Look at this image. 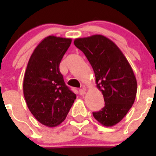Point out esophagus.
Masks as SVG:
<instances>
[{
    "instance_id": "1",
    "label": "esophagus",
    "mask_w": 156,
    "mask_h": 156,
    "mask_svg": "<svg viewBox=\"0 0 156 156\" xmlns=\"http://www.w3.org/2000/svg\"><path fill=\"white\" fill-rule=\"evenodd\" d=\"M87 91V89L86 88H82V89H80L79 92H80V95H84L86 94Z\"/></svg>"
}]
</instances>
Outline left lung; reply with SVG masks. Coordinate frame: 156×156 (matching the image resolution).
Masks as SVG:
<instances>
[{
  "mask_svg": "<svg viewBox=\"0 0 156 156\" xmlns=\"http://www.w3.org/2000/svg\"><path fill=\"white\" fill-rule=\"evenodd\" d=\"M74 44L91 65L97 87L104 97L105 106L93 112L94 119L108 127L117 124L130 109L137 94L131 66L115 43L105 36L77 38Z\"/></svg>",
  "mask_w": 156,
  "mask_h": 156,
  "instance_id": "left-lung-1",
  "label": "left lung"
}]
</instances>
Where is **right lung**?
Instances as JSON below:
<instances>
[{
    "label": "right lung",
    "mask_w": 156,
    "mask_h": 156,
    "mask_svg": "<svg viewBox=\"0 0 156 156\" xmlns=\"http://www.w3.org/2000/svg\"><path fill=\"white\" fill-rule=\"evenodd\" d=\"M70 38L45 37L30 58L23 80V94L37 121L49 127L65 120L76 95L66 86L59 64L71 44Z\"/></svg>",
    "instance_id": "1"
}]
</instances>
